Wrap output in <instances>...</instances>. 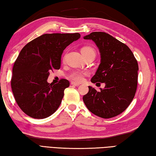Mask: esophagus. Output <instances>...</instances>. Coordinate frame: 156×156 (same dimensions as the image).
Masks as SVG:
<instances>
[{
	"mask_svg": "<svg viewBox=\"0 0 156 156\" xmlns=\"http://www.w3.org/2000/svg\"><path fill=\"white\" fill-rule=\"evenodd\" d=\"M71 84H72V85H73V86H80V83H76V82H75V81H72V82H71Z\"/></svg>",
	"mask_w": 156,
	"mask_h": 156,
	"instance_id": "1",
	"label": "esophagus"
}]
</instances>
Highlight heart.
Returning a JSON list of instances; mask_svg holds the SVG:
<instances>
[{
	"mask_svg": "<svg viewBox=\"0 0 156 156\" xmlns=\"http://www.w3.org/2000/svg\"><path fill=\"white\" fill-rule=\"evenodd\" d=\"M81 52L83 56L88 55H95V51L92 47L90 46H84L81 49ZM88 74L86 73L81 72V71H75L73 73H71L70 78L73 80L77 81V82H81L83 81L84 76L87 75Z\"/></svg>",
	"mask_w": 156,
	"mask_h": 156,
	"instance_id": "b5f03b06",
	"label": "heart"
}]
</instances>
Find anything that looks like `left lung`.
I'll use <instances>...</instances> for the list:
<instances>
[{
  "mask_svg": "<svg viewBox=\"0 0 156 156\" xmlns=\"http://www.w3.org/2000/svg\"><path fill=\"white\" fill-rule=\"evenodd\" d=\"M83 39L93 41L101 56L91 82L106 84L100 91L88 86V93L83 97L84 104L97 116L105 119L115 117L128 108L136 95L137 61L126 45L106 32H92Z\"/></svg>",
  "mask_w": 156,
  "mask_h": 156,
  "instance_id": "8db88e82",
  "label": "left lung"
}]
</instances>
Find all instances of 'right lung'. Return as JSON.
<instances>
[{"label":"right lung","mask_w":156,"mask_h":156,"mask_svg":"<svg viewBox=\"0 0 156 156\" xmlns=\"http://www.w3.org/2000/svg\"><path fill=\"white\" fill-rule=\"evenodd\" d=\"M79 33L45 34L23 48L12 69V90L20 108L28 116L44 119L57 111L70 82L61 79L48 83L50 72L61 67L66 48L80 38Z\"/></svg>","instance_id":"obj_1"}]
</instances>
